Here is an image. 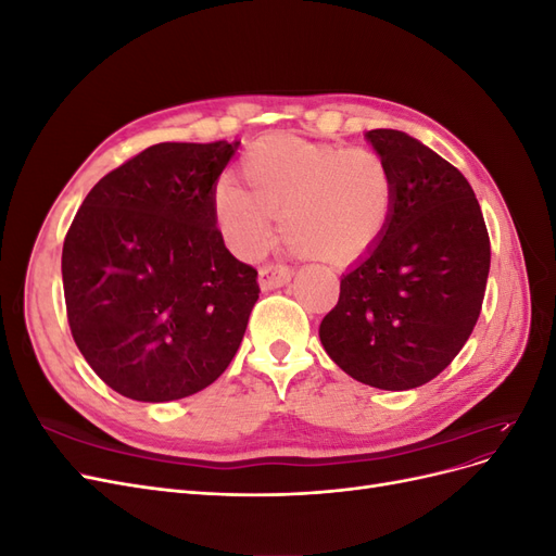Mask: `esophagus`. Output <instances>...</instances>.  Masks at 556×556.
I'll list each match as a JSON object with an SVG mask.
<instances>
[{
    "label": "esophagus",
    "instance_id": "esophagus-1",
    "mask_svg": "<svg viewBox=\"0 0 556 556\" xmlns=\"http://www.w3.org/2000/svg\"><path fill=\"white\" fill-rule=\"evenodd\" d=\"M292 268L285 264H266L260 268V288L264 292L268 290H278L282 285H288L292 280Z\"/></svg>",
    "mask_w": 556,
    "mask_h": 556
}]
</instances>
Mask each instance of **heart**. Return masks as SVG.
<instances>
[{"instance_id":"obj_1","label":"heart","mask_w":556,"mask_h":556,"mask_svg":"<svg viewBox=\"0 0 556 556\" xmlns=\"http://www.w3.org/2000/svg\"><path fill=\"white\" fill-rule=\"evenodd\" d=\"M248 185L223 180L213 211L227 245L255 257L274 237V215L296 250L325 262H350L378 245L394 208L390 166L368 148L271 137L241 162Z\"/></svg>"}]
</instances>
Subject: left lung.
Returning a JSON list of instances; mask_svg holds the SVG:
<instances>
[{"label": "left lung", "instance_id": "left-lung-1", "mask_svg": "<svg viewBox=\"0 0 556 556\" xmlns=\"http://www.w3.org/2000/svg\"><path fill=\"white\" fill-rule=\"evenodd\" d=\"M364 139L394 178V208L376 248L341 278L319 341L343 371L403 392L439 376L473 331L490 276V237L459 169L399 129Z\"/></svg>", "mask_w": 556, "mask_h": 556}]
</instances>
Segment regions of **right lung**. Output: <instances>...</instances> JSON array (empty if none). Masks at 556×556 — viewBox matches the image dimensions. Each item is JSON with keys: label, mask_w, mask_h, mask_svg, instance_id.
<instances>
[{"label": "right lung", "mask_w": 556, "mask_h": 556, "mask_svg": "<svg viewBox=\"0 0 556 556\" xmlns=\"http://www.w3.org/2000/svg\"><path fill=\"white\" fill-rule=\"evenodd\" d=\"M239 141L157 143L99 180L62 248L66 317L111 390L197 394L237 355L257 271L225 248L213 194Z\"/></svg>", "instance_id": "add662e5"}]
</instances>
